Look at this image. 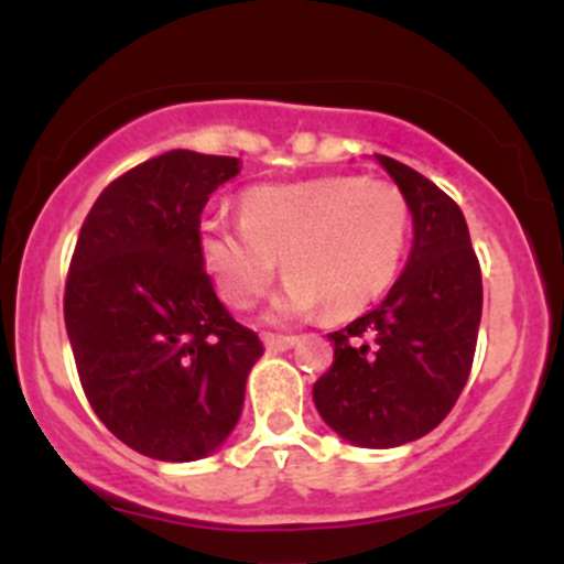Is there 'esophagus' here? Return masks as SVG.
Listing matches in <instances>:
<instances>
[{
	"instance_id": "esophagus-1",
	"label": "esophagus",
	"mask_w": 564,
	"mask_h": 564,
	"mask_svg": "<svg viewBox=\"0 0 564 564\" xmlns=\"http://www.w3.org/2000/svg\"><path fill=\"white\" fill-rule=\"evenodd\" d=\"M297 344V336H278V333H264V347L272 349V352H283V349L294 347Z\"/></svg>"
}]
</instances>
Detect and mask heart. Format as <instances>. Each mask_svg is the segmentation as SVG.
Wrapping results in <instances>:
<instances>
[{"instance_id": "obj_1", "label": "heart", "mask_w": 564, "mask_h": 564, "mask_svg": "<svg viewBox=\"0 0 564 564\" xmlns=\"http://www.w3.org/2000/svg\"><path fill=\"white\" fill-rule=\"evenodd\" d=\"M410 239V204L388 178L325 176L267 184L242 198V220L200 226L204 261L223 300L250 308L278 272L289 275L278 314L352 316L397 278Z\"/></svg>"}]
</instances>
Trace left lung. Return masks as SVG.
Masks as SVG:
<instances>
[{"mask_svg":"<svg viewBox=\"0 0 564 564\" xmlns=\"http://www.w3.org/2000/svg\"><path fill=\"white\" fill-rule=\"evenodd\" d=\"M375 156L408 198L413 248L380 305L327 333L333 366L314 382V402L349 444L388 449L438 427L466 388L482 270L460 206L413 167Z\"/></svg>","mask_w":564,"mask_h":564,"instance_id":"obj_1","label":"left lung"}]
</instances>
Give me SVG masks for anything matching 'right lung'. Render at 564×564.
I'll list each match as a JSON object with an SVG mask.
<instances>
[{
    "label": "right lung",
    "instance_id": "right-lung-1",
    "mask_svg": "<svg viewBox=\"0 0 564 564\" xmlns=\"http://www.w3.org/2000/svg\"><path fill=\"white\" fill-rule=\"evenodd\" d=\"M237 156L167 151L109 182L82 223L65 330L82 391L129 449L198 460L237 427L259 336L217 300L200 212Z\"/></svg>",
    "mask_w": 564,
    "mask_h": 564
}]
</instances>
